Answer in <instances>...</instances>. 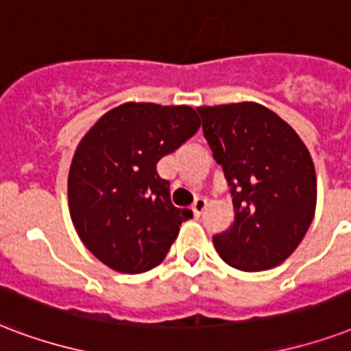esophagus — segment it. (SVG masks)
Instances as JSON below:
<instances>
[{
	"instance_id": "obj_1",
	"label": "esophagus",
	"mask_w": 351,
	"mask_h": 351,
	"mask_svg": "<svg viewBox=\"0 0 351 351\" xmlns=\"http://www.w3.org/2000/svg\"><path fill=\"white\" fill-rule=\"evenodd\" d=\"M206 204H208V202H206V199H202V197H197V199H195L193 206H191V210H193L195 217H199L200 213L204 211Z\"/></svg>"
}]
</instances>
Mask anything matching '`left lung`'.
<instances>
[{
	"instance_id": "1",
	"label": "left lung",
	"mask_w": 351,
	"mask_h": 351,
	"mask_svg": "<svg viewBox=\"0 0 351 351\" xmlns=\"http://www.w3.org/2000/svg\"><path fill=\"white\" fill-rule=\"evenodd\" d=\"M202 132L228 182L234 223L213 235L219 256L245 272L294 252L315 215L317 176L298 134L256 103L200 106Z\"/></svg>"
}]
</instances>
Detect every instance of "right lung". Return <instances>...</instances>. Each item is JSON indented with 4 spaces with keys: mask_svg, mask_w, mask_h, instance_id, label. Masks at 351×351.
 <instances>
[{
    "mask_svg": "<svg viewBox=\"0 0 351 351\" xmlns=\"http://www.w3.org/2000/svg\"><path fill=\"white\" fill-rule=\"evenodd\" d=\"M200 127L191 106L127 103L106 112L75 151L69 211L90 252L125 274L164 261L191 210L171 204L156 164Z\"/></svg>",
    "mask_w": 351,
    "mask_h": 351,
    "instance_id": "obj_1",
    "label": "right lung"
}]
</instances>
